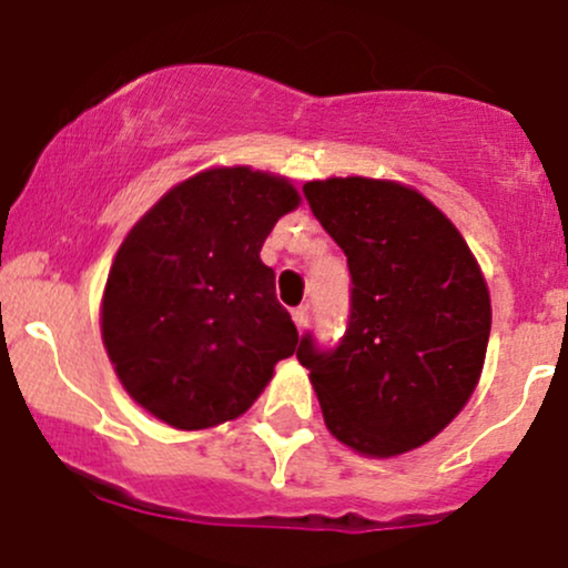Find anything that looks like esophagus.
I'll return each mask as SVG.
<instances>
[{
	"label": "esophagus",
	"mask_w": 568,
	"mask_h": 568,
	"mask_svg": "<svg viewBox=\"0 0 568 568\" xmlns=\"http://www.w3.org/2000/svg\"><path fill=\"white\" fill-rule=\"evenodd\" d=\"M291 316H294V324H296V329H305L307 326V321H311V307L307 305H302V307H296L294 313H291Z\"/></svg>",
	"instance_id": "34e87169"
}]
</instances>
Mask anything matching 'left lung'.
I'll return each instance as SVG.
<instances>
[{
  "mask_svg": "<svg viewBox=\"0 0 568 568\" xmlns=\"http://www.w3.org/2000/svg\"><path fill=\"white\" fill-rule=\"evenodd\" d=\"M302 192L346 252L352 288L337 346L305 332L296 357L341 443L398 456L437 437L478 385L491 329L484 274L448 216L415 189L329 178Z\"/></svg>",
  "mask_w": 568,
  "mask_h": 568,
  "instance_id": "8db88e82",
  "label": "left lung"
}]
</instances>
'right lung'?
Instances as JSON below:
<instances>
[{
    "label": "right lung",
    "instance_id": "right-lung-1",
    "mask_svg": "<svg viewBox=\"0 0 568 568\" xmlns=\"http://www.w3.org/2000/svg\"><path fill=\"white\" fill-rule=\"evenodd\" d=\"M300 205L285 178L220 168L170 189L125 236L101 335L131 398L194 432L247 412L300 343L261 247Z\"/></svg>",
    "mask_w": 568,
    "mask_h": 568
}]
</instances>
